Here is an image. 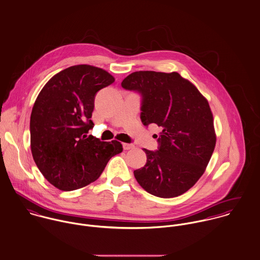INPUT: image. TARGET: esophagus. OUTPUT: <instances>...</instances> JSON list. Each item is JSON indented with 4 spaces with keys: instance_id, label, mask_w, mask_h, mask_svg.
Masks as SVG:
<instances>
[{
    "instance_id": "obj_1",
    "label": "esophagus",
    "mask_w": 260,
    "mask_h": 260,
    "mask_svg": "<svg viewBox=\"0 0 260 260\" xmlns=\"http://www.w3.org/2000/svg\"><path fill=\"white\" fill-rule=\"evenodd\" d=\"M134 148L133 144H129V143H123V149L124 150H130V149Z\"/></svg>"
}]
</instances>
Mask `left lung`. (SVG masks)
Here are the masks:
<instances>
[{"label":"left lung","instance_id":"left-lung-1","mask_svg":"<svg viewBox=\"0 0 260 260\" xmlns=\"http://www.w3.org/2000/svg\"><path fill=\"white\" fill-rule=\"evenodd\" d=\"M121 85L141 94L143 125L161 128L158 150L143 149L147 162L134 171L137 182L161 198L185 193L203 175L216 144L208 101L177 72L138 71Z\"/></svg>","mask_w":260,"mask_h":260}]
</instances>
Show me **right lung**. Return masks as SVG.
Wrapping results in <instances>:
<instances>
[{"label": "right lung", "instance_id": "right-lung-1", "mask_svg": "<svg viewBox=\"0 0 260 260\" xmlns=\"http://www.w3.org/2000/svg\"><path fill=\"white\" fill-rule=\"evenodd\" d=\"M107 71L76 65L53 76L38 95L30 120L34 161L52 184L63 191L87 186L99 178L122 144L88 135L96 93L111 85Z\"/></svg>", "mask_w": 260, "mask_h": 260}]
</instances>
